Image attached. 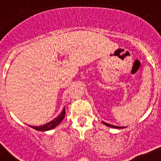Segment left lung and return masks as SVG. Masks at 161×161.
<instances>
[{"label": "left lung", "mask_w": 161, "mask_h": 161, "mask_svg": "<svg viewBox=\"0 0 161 161\" xmlns=\"http://www.w3.org/2000/svg\"><path fill=\"white\" fill-rule=\"evenodd\" d=\"M103 123L105 124L106 126H110V127H112V128H117V129H120V128H123V127H121V126H113V125H111V124H108V123H106V122H104V121H103Z\"/></svg>", "instance_id": "obj_1"}]
</instances>
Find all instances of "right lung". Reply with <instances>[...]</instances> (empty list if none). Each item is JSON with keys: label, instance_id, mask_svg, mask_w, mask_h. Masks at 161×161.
Returning a JSON list of instances; mask_svg holds the SVG:
<instances>
[{"label": "right lung", "instance_id": "add662e5", "mask_svg": "<svg viewBox=\"0 0 161 161\" xmlns=\"http://www.w3.org/2000/svg\"><path fill=\"white\" fill-rule=\"evenodd\" d=\"M65 116V108H64L62 111V112L58 115V117H56L53 120V121H49V123H46L43 125V126H31V127L34 128L35 130H40V131H45V130H52L53 128H55L56 126H58V124L62 121V120L64 118Z\"/></svg>", "mask_w": 161, "mask_h": 161}]
</instances>
